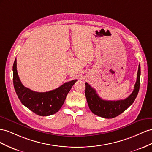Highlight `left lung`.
<instances>
[{
    "instance_id": "obj_1",
    "label": "left lung",
    "mask_w": 152,
    "mask_h": 152,
    "mask_svg": "<svg viewBox=\"0 0 152 152\" xmlns=\"http://www.w3.org/2000/svg\"><path fill=\"white\" fill-rule=\"evenodd\" d=\"M141 69L139 65L137 80L132 94L124 100L106 101L103 100L91 87L88 83H85V96L90 110L94 114L105 118H113L125 111L135 101L140 86Z\"/></svg>"
}]
</instances>
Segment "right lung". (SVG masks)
<instances>
[{
    "label": "right lung",
    "mask_w": 152,
    "mask_h": 152,
    "mask_svg": "<svg viewBox=\"0 0 152 152\" xmlns=\"http://www.w3.org/2000/svg\"><path fill=\"white\" fill-rule=\"evenodd\" d=\"M13 85L21 102L39 116H50L58 112L66 100L67 94L77 80L66 82L58 88L46 92H37L25 87L16 69V58L13 66Z\"/></svg>",
    "instance_id": "right-lung-1"
}]
</instances>
